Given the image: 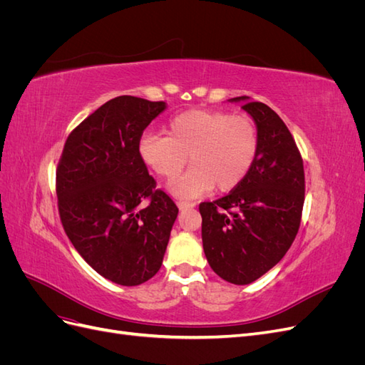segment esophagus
Segmentation results:
<instances>
[{
    "label": "esophagus",
    "instance_id": "esophagus-1",
    "mask_svg": "<svg viewBox=\"0 0 365 365\" xmlns=\"http://www.w3.org/2000/svg\"><path fill=\"white\" fill-rule=\"evenodd\" d=\"M176 205H178L180 212H184V210H187V208H193L195 207V204H190V202H176Z\"/></svg>",
    "mask_w": 365,
    "mask_h": 365
}]
</instances>
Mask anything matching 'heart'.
Returning a JSON list of instances; mask_svg holds the SVG:
<instances>
[{
	"label": "heart",
	"instance_id": "b5f03b06",
	"mask_svg": "<svg viewBox=\"0 0 365 365\" xmlns=\"http://www.w3.org/2000/svg\"><path fill=\"white\" fill-rule=\"evenodd\" d=\"M165 135L146 134L138 141L141 163L163 180H173L187 164L192 169L169 184L178 200H196L212 192H230L247 178L259 153V129L248 115L216 109L176 114Z\"/></svg>",
	"mask_w": 365,
	"mask_h": 365
}]
</instances>
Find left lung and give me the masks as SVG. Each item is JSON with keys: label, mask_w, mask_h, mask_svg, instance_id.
Returning <instances> with one entry per match:
<instances>
[{"label": "left lung", "mask_w": 365, "mask_h": 365, "mask_svg": "<svg viewBox=\"0 0 365 365\" xmlns=\"http://www.w3.org/2000/svg\"><path fill=\"white\" fill-rule=\"evenodd\" d=\"M244 103L259 129V153L236 189L202 202V247L212 269L233 284H250L277 264L297 236L304 202V170L289 129L272 109L248 96Z\"/></svg>", "instance_id": "1"}]
</instances>
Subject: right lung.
Here are the masks:
<instances>
[{"instance_id":"obj_1","label":"right lung","mask_w":365,"mask_h":365,"mask_svg":"<svg viewBox=\"0 0 365 365\" xmlns=\"http://www.w3.org/2000/svg\"><path fill=\"white\" fill-rule=\"evenodd\" d=\"M165 108L134 96L113 98L71 132L58 165L65 233L96 272L121 286L158 272L178 216L137 152L143 130Z\"/></svg>"}]
</instances>
